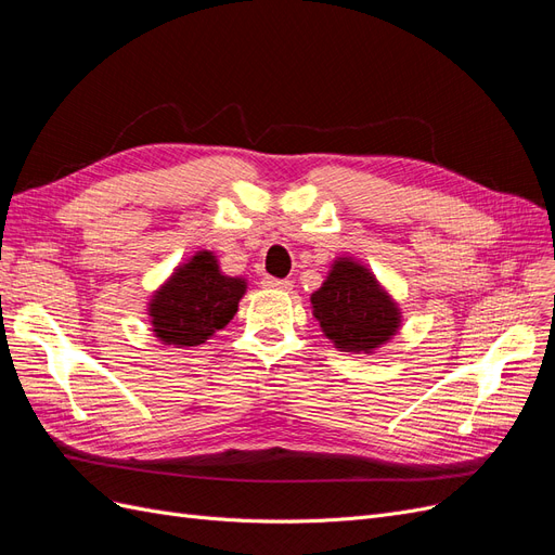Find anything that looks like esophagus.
<instances>
[{
  "instance_id": "1",
  "label": "esophagus",
  "mask_w": 555,
  "mask_h": 555,
  "mask_svg": "<svg viewBox=\"0 0 555 555\" xmlns=\"http://www.w3.org/2000/svg\"><path fill=\"white\" fill-rule=\"evenodd\" d=\"M264 288H272V291H291L293 283L288 279H274V276H264L262 279Z\"/></svg>"
}]
</instances>
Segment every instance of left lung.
<instances>
[{"label":"left lung","instance_id":"obj_1","mask_svg":"<svg viewBox=\"0 0 555 555\" xmlns=\"http://www.w3.org/2000/svg\"><path fill=\"white\" fill-rule=\"evenodd\" d=\"M313 318L341 352H373L401 330L399 301L366 264L352 256L332 260L323 285L311 295Z\"/></svg>","mask_w":555,"mask_h":555}]
</instances>
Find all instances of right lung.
Returning a JSON list of instances; mask_svg holds the SVG:
<instances>
[{"instance_id":"add662e5","label":"right lung","mask_w":555,"mask_h":555,"mask_svg":"<svg viewBox=\"0 0 555 555\" xmlns=\"http://www.w3.org/2000/svg\"><path fill=\"white\" fill-rule=\"evenodd\" d=\"M246 279L221 272L214 251H195L180 262L147 301V315L160 346H203L237 313Z\"/></svg>"}]
</instances>
